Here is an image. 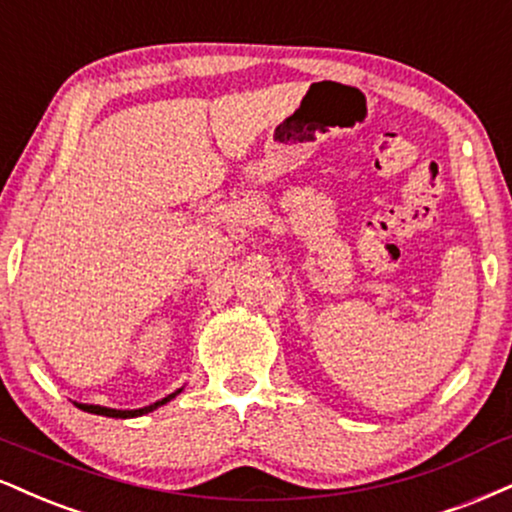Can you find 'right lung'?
Segmentation results:
<instances>
[{
    "instance_id": "add662e5",
    "label": "right lung",
    "mask_w": 512,
    "mask_h": 512,
    "mask_svg": "<svg viewBox=\"0 0 512 512\" xmlns=\"http://www.w3.org/2000/svg\"><path fill=\"white\" fill-rule=\"evenodd\" d=\"M181 391L171 393V396H166L162 400H157L155 405H147V408H140V410H112V408H100V405H83V403H76L80 410L85 412H92V415H104V417H116V420H128V417H138V415H145V412H152L157 410L159 405H164L166 400H171L174 396H178Z\"/></svg>"
}]
</instances>
